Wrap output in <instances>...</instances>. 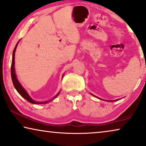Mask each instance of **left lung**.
Listing matches in <instances>:
<instances>
[{"label":"left lung","mask_w":146,"mask_h":146,"mask_svg":"<svg viewBox=\"0 0 146 146\" xmlns=\"http://www.w3.org/2000/svg\"><path fill=\"white\" fill-rule=\"evenodd\" d=\"M115 101H116V100H115Z\"/></svg>","instance_id":"obj_1"}]
</instances>
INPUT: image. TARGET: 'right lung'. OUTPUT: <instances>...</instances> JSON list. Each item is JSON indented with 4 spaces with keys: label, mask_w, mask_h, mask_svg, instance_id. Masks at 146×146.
Here are the masks:
<instances>
[{
    "label": "right lung",
    "mask_w": 146,
    "mask_h": 146,
    "mask_svg": "<svg viewBox=\"0 0 146 146\" xmlns=\"http://www.w3.org/2000/svg\"><path fill=\"white\" fill-rule=\"evenodd\" d=\"M17 44H16V46H15V48L14 50V52H13V54H12V66H11V77H12V82L14 84V86L15 87V88L16 89V90L18 92V93L20 94L21 96L27 100L30 103L32 104H46L48 102H51L52 100H53L54 98H56V97L58 96V94H60V92L53 99L51 100L50 101H46V102H35L33 100L31 97L29 96V95L28 94V93L26 92L25 90L23 88L22 86L21 85L20 83H19L18 80L16 78V73H15V69H14V56H15V52H16V50L17 48Z\"/></svg>",
    "instance_id": "1"
}]
</instances>
